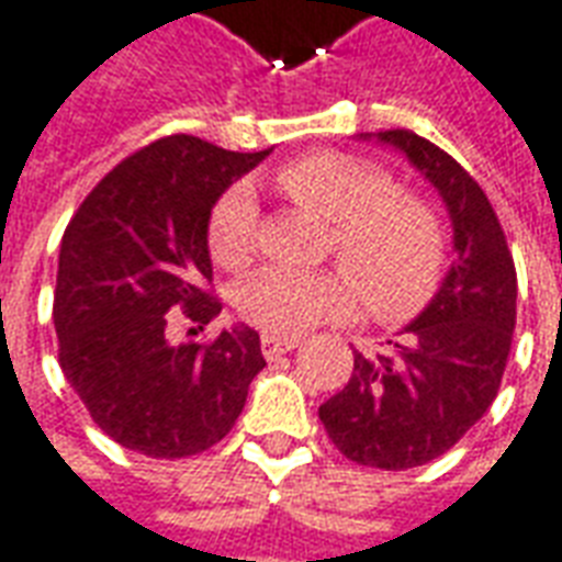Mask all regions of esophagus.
I'll return each instance as SVG.
<instances>
[{"mask_svg": "<svg viewBox=\"0 0 562 562\" xmlns=\"http://www.w3.org/2000/svg\"><path fill=\"white\" fill-rule=\"evenodd\" d=\"M293 348H300V338H281V336H262L260 338V351L262 357H281V353L293 351Z\"/></svg>", "mask_w": 562, "mask_h": 562, "instance_id": "1", "label": "esophagus"}]
</instances>
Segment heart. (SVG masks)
<instances>
[{
    "instance_id": "1",
    "label": "heart",
    "mask_w": 562,
    "mask_h": 562,
    "mask_svg": "<svg viewBox=\"0 0 562 562\" xmlns=\"http://www.w3.org/2000/svg\"><path fill=\"white\" fill-rule=\"evenodd\" d=\"M274 184L329 221V254L345 269L266 272L238 296V312L269 336H302L351 317L366 300L378 321H405L439 288L448 236L439 211L393 187L378 162L317 150L284 162ZM211 260L241 272L260 250V209L245 184L217 199L209 217Z\"/></svg>"
}]
</instances>
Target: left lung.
<instances>
[{
  "mask_svg": "<svg viewBox=\"0 0 562 562\" xmlns=\"http://www.w3.org/2000/svg\"><path fill=\"white\" fill-rule=\"evenodd\" d=\"M448 205L453 260L436 300L321 405L326 436L348 460L402 472L451 451L496 400L517 321V272L499 217L451 154L412 130H384Z\"/></svg>",
  "mask_w": 562,
  "mask_h": 562,
  "instance_id": "8db88e82",
  "label": "left lung"
}]
</instances>
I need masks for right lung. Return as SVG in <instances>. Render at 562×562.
Returning a JSON list of instances; mask_svg holds the SVG:
<instances>
[{
    "instance_id": "obj_1",
    "label": "right lung",
    "mask_w": 562,
    "mask_h": 562,
    "mask_svg": "<svg viewBox=\"0 0 562 562\" xmlns=\"http://www.w3.org/2000/svg\"><path fill=\"white\" fill-rule=\"evenodd\" d=\"M269 150L238 154L166 135L99 181L59 245L54 326L59 369L105 436L154 460L224 439L266 360L236 326L211 341L178 338L221 314L211 290L209 217L238 175Z\"/></svg>"
}]
</instances>
